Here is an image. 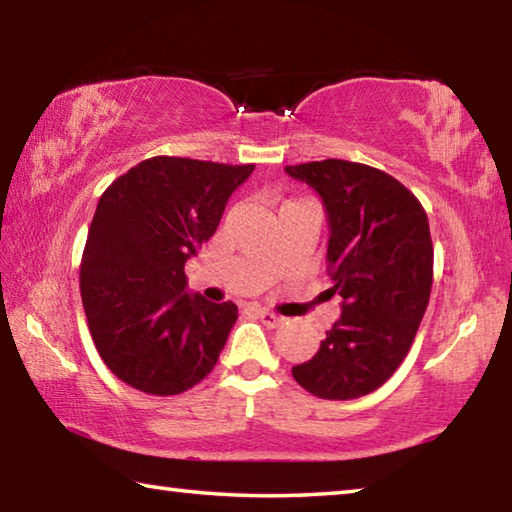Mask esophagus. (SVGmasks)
Listing matches in <instances>:
<instances>
[{
    "label": "esophagus",
    "instance_id": "1",
    "mask_svg": "<svg viewBox=\"0 0 512 512\" xmlns=\"http://www.w3.org/2000/svg\"><path fill=\"white\" fill-rule=\"evenodd\" d=\"M257 318L262 320V323H264L266 327H280L282 320H284V318H280V316H275L273 311H266V309H257Z\"/></svg>",
    "mask_w": 512,
    "mask_h": 512
}]
</instances>
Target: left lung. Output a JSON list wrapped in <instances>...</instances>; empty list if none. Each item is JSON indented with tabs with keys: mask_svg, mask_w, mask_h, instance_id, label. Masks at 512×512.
Masks as SVG:
<instances>
[{
	"mask_svg": "<svg viewBox=\"0 0 512 512\" xmlns=\"http://www.w3.org/2000/svg\"><path fill=\"white\" fill-rule=\"evenodd\" d=\"M327 212V273L341 318L293 379L323 400H354L400 368L429 305L433 246L427 212L400 180L375 167L323 160L284 167Z\"/></svg>",
	"mask_w": 512,
	"mask_h": 512,
	"instance_id": "8db88e82",
	"label": "left lung"
}]
</instances>
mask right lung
<instances>
[{"label":"right lung","mask_w":512,"mask_h":512,"mask_svg":"<svg viewBox=\"0 0 512 512\" xmlns=\"http://www.w3.org/2000/svg\"><path fill=\"white\" fill-rule=\"evenodd\" d=\"M253 169L158 155L99 198L81 259L83 309L103 363L137 391L185 393L219 361L237 305L187 293L185 262Z\"/></svg>","instance_id":"obj_1"}]
</instances>
